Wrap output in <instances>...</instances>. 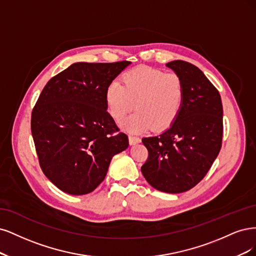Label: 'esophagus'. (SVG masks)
Instances as JSON below:
<instances>
[{
    "label": "esophagus",
    "mask_w": 256,
    "mask_h": 256,
    "mask_svg": "<svg viewBox=\"0 0 256 256\" xmlns=\"http://www.w3.org/2000/svg\"><path fill=\"white\" fill-rule=\"evenodd\" d=\"M140 142H142V139H140L139 137H136V136H128V142L130 146H134L136 144H139Z\"/></svg>",
    "instance_id": "esophagus-1"
}]
</instances>
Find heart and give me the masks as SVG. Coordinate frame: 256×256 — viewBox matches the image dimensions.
I'll return each mask as SVG.
<instances>
[{
    "label": "heart",
    "mask_w": 256,
    "mask_h": 256,
    "mask_svg": "<svg viewBox=\"0 0 256 256\" xmlns=\"http://www.w3.org/2000/svg\"><path fill=\"white\" fill-rule=\"evenodd\" d=\"M185 89L176 73L138 67L122 76V86L114 82L105 92L110 116L121 121L133 106L136 112L122 123L128 133L138 134L170 126L183 106Z\"/></svg>",
    "instance_id": "heart-1"
}]
</instances>
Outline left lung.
Wrapping results in <instances>:
<instances>
[{
	"instance_id": "8db88e82",
	"label": "left lung",
	"mask_w": 256,
	"mask_h": 256,
	"mask_svg": "<svg viewBox=\"0 0 256 256\" xmlns=\"http://www.w3.org/2000/svg\"><path fill=\"white\" fill-rule=\"evenodd\" d=\"M166 67L182 78L184 102L169 128L142 138L149 158L142 172L158 190L180 194L199 183L218 156L224 110L218 90L194 64L172 60Z\"/></svg>"
}]
</instances>
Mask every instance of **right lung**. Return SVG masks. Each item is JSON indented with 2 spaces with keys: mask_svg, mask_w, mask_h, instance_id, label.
<instances>
[{
  "mask_svg": "<svg viewBox=\"0 0 256 256\" xmlns=\"http://www.w3.org/2000/svg\"><path fill=\"white\" fill-rule=\"evenodd\" d=\"M130 62H76L48 82L32 112V135L46 176L66 194L100 185L128 146L107 112L105 92ZM115 135L114 136L113 134Z\"/></svg>",
  "mask_w": 256,
  "mask_h": 256,
  "instance_id": "add662e5",
  "label": "right lung"
}]
</instances>
